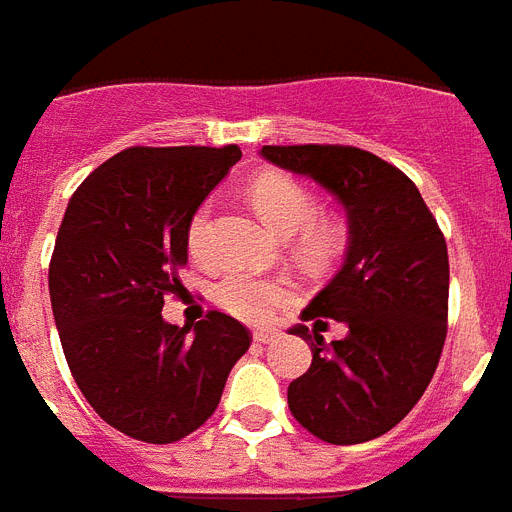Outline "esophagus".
Masks as SVG:
<instances>
[{
	"label": "esophagus",
	"mask_w": 512,
	"mask_h": 512,
	"mask_svg": "<svg viewBox=\"0 0 512 512\" xmlns=\"http://www.w3.org/2000/svg\"><path fill=\"white\" fill-rule=\"evenodd\" d=\"M278 339V331H255V342L257 344H270Z\"/></svg>",
	"instance_id": "34e87169"
}]
</instances>
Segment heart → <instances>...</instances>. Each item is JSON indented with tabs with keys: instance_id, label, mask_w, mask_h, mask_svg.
<instances>
[{
	"instance_id": "obj_1",
	"label": "heart",
	"mask_w": 512,
	"mask_h": 512,
	"mask_svg": "<svg viewBox=\"0 0 512 512\" xmlns=\"http://www.w3.org/2000/svg\"><path fill=\"white\" fill-rule=\"evenodd\" d=\"M249 199L276 234L292 236L299 255L315 263L334 260L347 244V226L336 215L315 213L313 191L286 173H263L249 186ZM210 202L199 205L186 226V247L194 260L210 257ZM215 305L244 323L273 321L281 307L292 305L297 292L286 278L255 276L247 270H228L210 289Z\"/></svg>"
}]
</instances>
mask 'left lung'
<instances>
[{
	"instance_id": "1",
	"label": "left lung",
	"mask_w": 512,
	"mask_h": 512,
	"mask_svg": "<svg viewBox=\"0 0 512 512\" xmlns=\"http://www.w3.org/2000/svg\"><path fill=\"white\" fill-rule=\"evenodd\" d=\"M263 157L318 181L350 218L342 270L302 313L344 321L350 334L326 344L315 328H292L313 363L289 384V410L328 444L376 439L413 410L442 357L450 299L442 228L418 186L373 152L294 144L263 147Z\"/></svg>"
}]
</instances>
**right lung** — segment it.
Here are the masks:
<instances>
[{"label":"right lung","instance_id":"1","mask_svg":"<svg viewBox=\"0 0 512 512\" xmlns=\"http://www.w3.org/2000/svg\"><path fill=\"white\" fill-rule=\"evenodd\" d=\"M242 157L226 147H128L70 197L49 263V297L68 368L97 415L170 444L215 413L249 350V328L218 310L170 326L165 297L184 284L186 226Z\"/></svg>","mask_w":512,"mask_h":512}]
</instances>
